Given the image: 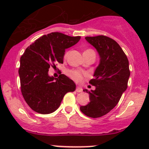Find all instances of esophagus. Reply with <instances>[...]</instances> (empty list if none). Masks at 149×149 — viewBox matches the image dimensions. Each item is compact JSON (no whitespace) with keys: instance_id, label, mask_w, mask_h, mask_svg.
Segmentation results:
<instances>
[{"instance_id":"esophagus-1","label":"esophagus","mask_w":149,"mask_h":149,"mask_svg":"<svg viewBox=\"0 0 149 149\" xmlns=\"http://www.w3.org/2000/svg\"><path fill=\"white\" fill-rule=\"evenodd\" d=\"M82 91L83 90L81 87H79V86L76 87V92H78V93H81V92H82Z\"/></svg>"}]
</instances>
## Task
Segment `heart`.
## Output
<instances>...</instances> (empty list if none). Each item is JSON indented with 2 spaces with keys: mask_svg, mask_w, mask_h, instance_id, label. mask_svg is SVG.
Returning a JSON list of instances; mask_svg holds the SVG:
<instances>
[{
  "mask_svg": "<svg viewBox=\"0 0 149 149\" xmlns=\"http://www.w3.org/2000/svg\"><path fill=\"white\" fill-rule=\"evenodd\" d=\"M67 74H68V76H69L71 78V79H73L74 81H77V82H81V81H82L84 76H88V73L86 72L75 69L68 70L67 71Z\"/></svg>",
  "mask_w": 149,
  "mask_h": 149,
  "instance_id": "b5f03b06",
  "label": "heart"
}]
</instances>
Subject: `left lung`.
Instances as JSON below:
<instances>
[{"label":"left lung","mask_w":149,"mask_h":149,"mask_svg":"<svg viewBox=\"0 0 149 149\" xmlns=\"http://www.w3.org/2000/svg\"><path fill=\"white\" fill-rule=\"evenodd\" d=\"M100 56V64L90 81L95 90L88 91L90 102L80 107L84 114L98 118L107 114L120 101L128 87L130 76L129 62L126 55L116 41L104 36L85 37Z\"/></svg>","instance_id":"1"}]
</instances>
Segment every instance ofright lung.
Segmentation results:
<instances>
[{
  "instance_id": "add662e5",
  "label": "right lung",
  "mask_w": 149,
  "mask_h": 149,
  "mask_svg": "<svg viewBox=\"0 0 149 149\" xmlns=\"http://www.w3.org/2000/svg\"><path fill=\"white\" fill-rule=\"evenodd\" d=\"M80 36L51 33L29 45L20 60L18 73L24 99L37 113L48 114L58 109L64 96L76 90L73 80L64 74L58 78L48 74L50 66L63 63L65 49L79 41Z\"/></svg>"
}]
</instances>
